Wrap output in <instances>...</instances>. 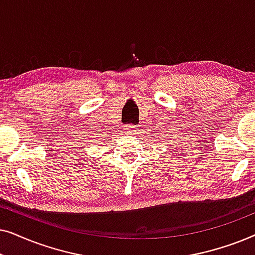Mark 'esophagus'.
Listing matches in <instances>:
<instances>
[{
    "label": "esophagus",
    "instance_id": "34e87169",
    "mask_svg": "<svg viewBox=\"0 0 255 255\" xmlns=\"http://www.w3.org/2000/svg\"><path fill=\"white\" fill-rule=\"evenodd\" d=\"M138 125H128V127H127V130H128V133H133V132H135V131H137L138 130Z\"/></svg>",
    "mask_w": 255,
    "mask_h": 255
}]
</instances>
